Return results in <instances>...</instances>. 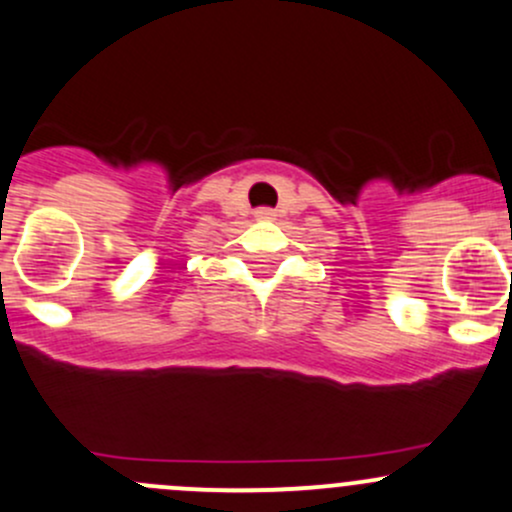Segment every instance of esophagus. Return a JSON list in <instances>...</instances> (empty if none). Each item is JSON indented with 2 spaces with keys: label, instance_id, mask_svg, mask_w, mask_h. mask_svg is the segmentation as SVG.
Wrapping results in <instances>:
<instances>
[{
  "label": "esophagus",
  "instance_id": "1",
  "mask_svg": "<svg viewBox=\"0 0 512 512\" xmlns=\"http://www.w3.org/2000/svg\"><path fill=\"white\" fill-rule=\"evenodd\" d=\"M255 218L257 220H272L274 218V211H272V208H257Z\"/></svg>",
  "mask_w": 512,
  "mask_h": 512
}]
</instances>
